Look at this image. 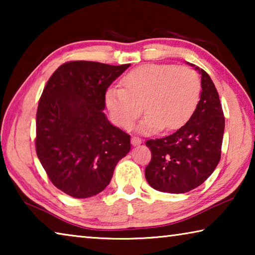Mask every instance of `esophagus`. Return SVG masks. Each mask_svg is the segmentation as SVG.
I'll list each match as a JSON object with an SVG mask.
<instances>
[{"label":"esophagus","instance_id":"esophagus-1","mask_svg":"<svg viewBox=\"0 0 255 255\" xmlns=\"http://www.w3.org/2000/svg\"><path fill=\"white\" fill-rule=\"evenodd\" d=\"M141 143V139L138 136H132L131 137V144L133 145V146H136V145H139Z\"/></svg>","mask_w":255,"mask_h":255}]
</instances>
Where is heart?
<instances>
[{"mask_svg":"<svg viewBox=\"0 0 255 255\" xmlns=\"http://www.w3.org/2000/svg\"><path fill=\"white\" fill-rule=\"evenodd\" d=\"M122 84L107 91V108L124 128H130L144 108L146 116L139 125L144 131L181 127L195 112L200 97L199 76L188 66L148 64L127 73Z\"/></svg>","mask_w":255,"mask_h":255,"instance_id":"b5f03b06","label":"heart"}]
</instances>
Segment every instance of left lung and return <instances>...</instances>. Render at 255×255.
Returning <instances> with one entry per match:
<instances>
[{
  "label": "left lung",
  "instance_id": "obj_1",
  "mask_svg": "<svg viewBox=\"0 0 255 255\" xmlns=\"http://www.w3.org/2000/svg\"><path fill=\"white\" fill-rule=\"evenodd\" d=\"M201 74V96L184 126L169 136L146 140L152 158L145 178L162 192L184 193L209 178L221 159L225 117L210 76Z\"/></svg>",
  "mask_w": 255,
  "mask_h": 255
}]
</instances>
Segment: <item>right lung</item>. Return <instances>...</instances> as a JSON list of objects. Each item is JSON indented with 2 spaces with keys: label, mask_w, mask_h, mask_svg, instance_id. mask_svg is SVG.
<instances>
[{
  "label": "right lung",
  "mask_w": 255,
  "mask_h": 255,
  "mask_svg": "<svg viewBox=\"0 0 255 255\" xmlns=\"http://www.w3.org/2000/svg\"><path fill=\"white\" fill-rule=\"evenodd\" d=\"M130 64L64 63L49 77L36 115V145L49 180L74 198L105 190L117 163L130 150V135L103 114L109 85Z\"/></svg>",
  "instance_id": "1"
}]
</instances>
